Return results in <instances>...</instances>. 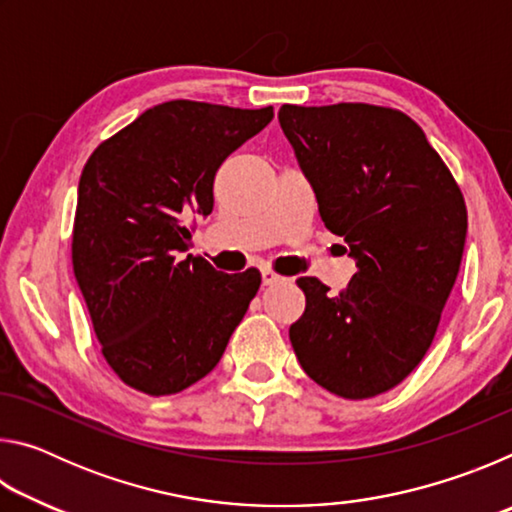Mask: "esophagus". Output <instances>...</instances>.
I'll return each mask as SVG.
<instances>
[{
    "mask_svg": "<svg viewBox=\"0 0 512 512\" xmlns=\"http://www.w3.org/2000/svg\"><path fill=\"white\" fill-rule=\"evenodd\" d=\"M262 280H264V287H273V284H280L287 280V277L277 275L275 271H271V268H262Z\"/></svg>",
    "mask_w": 512,
    "mask_h": 512,
    "instance_id": "1",
    "label": "esophagus"
}]
</instances>
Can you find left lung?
I'll return each mask as SVG.
<instances>
[{"label": "left lung", "mask_w": 512, "mask_h": 512, "mask_svg": "<svg viewBox=\"0 0 512 512\" xmlns=\"http://www.w3.org/2000/svg\"><path fill=\"white\" fill-rule=\"evenodd\" d=\"M277 119L320 219L357 264L341 293L300 277L307 307L289 329L293 350L329 393L391 391L427 354L454 289L467 235L461 189L400 110L282 106Z\"/></svg>", "instance_id": "obj_1"}]
</instances>
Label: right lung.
Returning a JSON list of instances; mask_svg holds the SVG:
<instances>
[{
  "label": "right lung",
  "instance_id": "1",
  "mask_svg": "<svg viewBox=\"0 0 512 512\" xmlns=\"http://www.w3.org/2000/svg\"><path fill=\"white\" fill-rule=\"evenodd\" d=\"M273 119L167 101L97 146L83 167L72 264L101 352L146 395L196 384L223 357L262 284L257 271L221 273L192 246L187 221L214 207L221 162Z\"/></svg>",
  "mask_w": 512,
  "mask_h": 512
}]
</instances>
